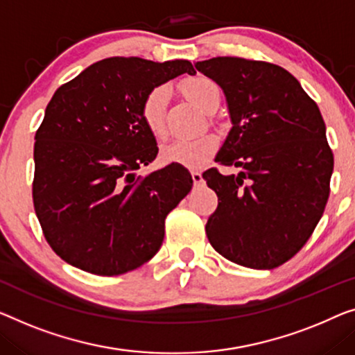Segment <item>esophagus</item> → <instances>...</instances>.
Segmentation results:
<instances>
[{"mask_svg": "<svg viewBox=\"0 0 355 355\" xmlns=\"http://www.w3.org/2000/svg\"><path fill=\"white\" fill-rule=\"evenodd\" d=\"M191 178H193V183H194V187H199V184H202V183H204L202 173L198 172V171H191Z\"/></svg>", "mask_w": 355, "mask_h": 355, "instance_id": "1", "label": "esophagus"}]
</instances>
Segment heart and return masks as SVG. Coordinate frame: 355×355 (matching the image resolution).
Masks as SVG:
<instances>
[{
	"instance_id": "1",
	"label": "heart",
	"mask_w": 355,
	"mask_h": 355,
	"mask_svg": "<svg viewBox=\"0 0 355 355\" xmlns=\"http://www.w3.org/2000/svg\"><path fill=\"white\" fill-rule=\"evenodd\" d=\"M183 92L189 100L204 111L220 102V87L204 76L189 78L183 83ZM168 100L167 86H157L145 95L141 102V118L148 129L157 139L166 135V107ZM218 140L214 134H202L194 139H175L161 151V159L166 164H182L184 167L198 168L214 155Z\"/></svg>"
}]
</instances>
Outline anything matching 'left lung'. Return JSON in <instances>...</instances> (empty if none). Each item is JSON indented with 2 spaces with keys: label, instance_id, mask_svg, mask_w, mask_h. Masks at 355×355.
Here are the masks:
<instances>
[{
  "label": "left lung",
  "instance_id": "1",
  "mask_svg": "<svg viewBox=\"0 0 355 355\" xmlns=\"http://www.w3.org/2000/svg\"><path fill=\"white\" fill-rule=\"evenodd\" d=\"M194 67L228 105L232 127L215 161L239 168L202 173L218 196L209 242L241 266L277 268L308 242L329 200L333 153L320 110L274 63L215 57Z\"/></svg>",
  "mask_w": 355,
  "mask_h": 355
}]
</instances>
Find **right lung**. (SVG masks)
Returning a JSON list of instances; mask_svg holds the SVG:
<instances>
[{
	"label": "right lung",
	"mask_w": 355,
	"mask_h": 355,
	"mask_svg": "<svg viewBox=\"0 0 355 355\" xmlns=\"http://www.w3.org/2000/svg\"><path fill=\"white\" fill-rule=\"evenodd\" d=\"M183 73L196 75L191 62L111 57L52 95L35 135L33 204L63 261L119 276L161 248L166 216L191 191L193 178L180 164L137 175L157 155L141 102Z\"/></svg>",
	"instance_id": "1"
}]
</instances>
